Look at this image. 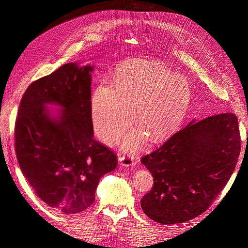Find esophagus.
Returning <instances> with one entry per match:
<instances>
[{"label":"esophagus","instance_id":"1","mask_svg":"<svg viewBox=\"0 0 248 248\" xmlns=\"http://www.w3.org/2000/svg\"><path fill=\"white\" fill-rule=\"evenodd\" d=\"M119 162L122 167H136V161L133 160V157L130 155H120Z\"/></svg>","mask_w":248,"mask_h":248}]
</instances>
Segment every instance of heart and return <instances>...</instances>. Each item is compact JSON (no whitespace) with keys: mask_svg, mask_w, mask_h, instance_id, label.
I'll use <instances>...</instances> for the list:
<instances>
[{"mask_svg":"<svg viewBox=\"0 0 248 248\" xmlns=\"http://www.w3.org/2000/svg\"><path fill=\"white\" fill-rule=\"evenodd\" d=\"M192 99L183 77L160 63H134L117 72L114 85L102 82L92 97V119L100 139L117 140L131 122L133 108L141 128L124 140L126 150L138 148L149 134L154 141L182 124Z\"/></svg>","mask_w":248,"mask_h":248,"instance_id":"obj_1","label":"heart"}]
</instances>
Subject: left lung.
Returning a JSON list of instances; mask_svg holds the SVG:
<instances>
[{
	"instance_id": "left-lung-1",
	"label": "left lung",
	"mask_w": 248,
	"mask_h": 248,
	"mask_svg": "<svg viewBox=\"0 0 248 248\" xmlns=\"http://www.w3.org/2000/svg\"><path fill=\"white\" fill-rule=\"evenodd\" d=\"M241 149L234 114L194 120L141 163L153 187L140 200L144 213L158 223H180L205 212L227 185Z\"/></svg>"
}]
</instances>
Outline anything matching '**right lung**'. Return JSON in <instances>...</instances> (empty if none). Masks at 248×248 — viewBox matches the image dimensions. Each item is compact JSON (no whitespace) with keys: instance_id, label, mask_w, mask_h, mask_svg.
<instances>
[{"instance_id":"obj_1","label":"right lung","mask_w":248,"mask_h":248,"mask_svg":"<svg viewBox=\"0 0 248 248\" xmlns=\"http://www.w3.org/2000/svg\"><path fill=\"white\" fill-rule=\"evenodd\" d=\"M93 69L68 63L32 82L14 128L21 172L37 196L66 215L91 206L100 178L118 164L117 155L93 139ZM48 104L60 108L52 112Z\"/></svg>"}]
</instances>
